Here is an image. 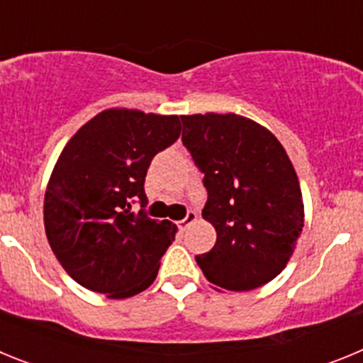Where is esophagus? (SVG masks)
<instances>
[{"mask_svg":"<svg viewBox=\"0 0 363 363\" xmlns=\"http://www.w3.org/2000/svg\"><path fill=\"white\" fill-rule=\"evenodd\" d=\"M196 220H198L196 213H194V211H189V213H187V216H185L184 220H182V221H178L179 229H182V230H185V229H187L189 225H192V223H194V221H196Z\"/></svg>","mask_w":363,"mask_h":363,"instance_id":"1","label":"esophagus"}]
</instances>
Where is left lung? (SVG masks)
Here are the masks:
<instances>
[{
    "label": "left lung",
    "mask_w": 363,
    "mask_h": 363,
    "mask_svg": "<svg viewBox=\"0 0 363 363\" xmlns=\"http://www.w3.org/2000/svg\"><path fill=\"white\" fill-rule=\"evenodd\" d=\"M182 142L203 172V220L216 243L196 256L220 289L252 291L285 269L303 227L296 171L277 136L240 114L182 116Z\"/></svg>",
    "instance_id": "left-lung-1"
}]
</instances>
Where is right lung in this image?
<instances>
[{
	"label": "right lung",
	"instance_id": "obj_1",
	"mask_svg": "<svg viewBox=\"0 0 363 363\" xmlns=\"http://www.w3.org/2000/svg\"><path fill=\"white\" fill-rule=\"evenodd\" d=\"M178 116L107 108L63 147L45 191L47 240L67 274L85 289L123 300L156 280L178 227L133 213L147 205L150 160L176 142Z\"/></svg>",
	"mask_w": 363,
	"mask_h": 363
}]
</instances>
